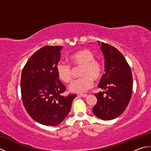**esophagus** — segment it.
Segmentation results:
<instances>
[{
	"label": "esophagus",
	"instance_id": "1",
	"mask_svg": "<svg viewBox=\"0 0 151 151\" xmlns=\"http://www.w3.org/2000/svg\"><path fill=\"white\" fill-rule=\"evenodd\" d=\"M78 96L79 97H82L84 98H86L88 97V95L87 94H78Z\"/></svg>",
	"mask_w": 151,
	"mask_h": 151
}]
</instances>
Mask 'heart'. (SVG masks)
Here are the masks:
<instances>
[{"mask_svg": "<svg viewBox=\"0 0 151 151\" xmlns=\"http://www.w3.org/2000/svg\"><path fill=\"white\" fill-rule=\"evenodd\" d=\"M95 58V54L88 49L78 51L70 56V62L74 69L81 67L79 75L82 76L71 83L69 86L70 91L75 93L86 92L93 86V79L97 81L102 77V66ZM56 70L59 78L63 82L67 84L72 81L74 70L69 64L60 61L56 64Z\"/></svg>", "mask_w": 151, "mask_h": 151, "instance_id": "obj_1", "label": "heart"}]
</instances>
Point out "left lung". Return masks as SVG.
Listing matches in <instances>:
<instances>
[{
	"label": "left lung",
	"instance_id": "8db88e82",
	"mask_svg": "<svg viewBox=\"0 0 151 151\" xmlns=\"http://www.w3.org/2000/svg\"><path fill=\"white\" fill-rule=\"evenodd\" d=\"M105 59V73L98 86L106 89L95 95L97 102L93 112L102 120H111L126 110L132 97L133 79L130 67L124 56L114 47L101 42Z\"/></svg>",
	"mask_w": 151,
	"mask_h": 151
}]
</instances>
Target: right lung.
<instances>
[{
	"mask_svg": "<svg viewBox=\"0 0 151 151\" xmlns=\"http://www.w3.org/2000/svg\"><path fill=\"white\" fill-rule=\"evenodd\" d=\"M62 46H45L27 61L22 70V101L30 116L37 123L56 126L68 115L76 95L63 96L66 87L58 79L56 65Z\"/></svg>",
	"mask_w": 151,
	"mask_h": 151,
	"instance_id": "obj_1",
	"label": "right lung"
}]
</instances>
